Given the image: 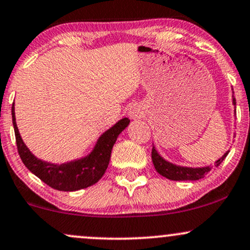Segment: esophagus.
Wrapping results in <instances>:
<instances>
[{"mask_svg":"<svg viewBox=\"0 0 250 250\" xmlns=\"http://www.w3.org/2000/svg\"><path fill=\"white\" fill-rule=\"evenodd\" d=\"M128 115L131 120L141 119L143 116V110L141 109V107H139V105H133V107H130V109H129Z\"/></svg>","mask_w":250,"mask_h":250,"instance_id":"1","label":"esophagus"}]
</instances>
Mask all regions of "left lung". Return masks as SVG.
Segmentation results:
<instances>
[{
    "label": "left lung",
    "instance_id": "left-lung-1",
    "mask_svg": "<svg viewBox=\"0 0 250 250\" xmlns=\"http://www.w3.org/2000/svg\"><path fill=\"white\" fill-rule=\"evenodd\" d=\"M233 104L236 105V100L233 96ZM229 150L226 151L223 154L222 157H220L216 162L214 163V166H206V167H183V166H177L174 163L167 161L163 157L157 153V150L153 147L151 150V160H153L154 167L156 169V171L162 176L167 177L169 180L173 181H196L202 179L207 175L209 171L213 169V167H219L222 163L223 160L226 159V156L228 155Z\"/></svg>",
    "mask_w": 250,
    "mask_h": 250
}]
</instances>
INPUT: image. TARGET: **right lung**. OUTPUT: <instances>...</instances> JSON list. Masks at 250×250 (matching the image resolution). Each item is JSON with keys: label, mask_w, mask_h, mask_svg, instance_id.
I'll use <instances>...</instances> for the list:
<instances>
[{"label": "right lung", "mask_w": 250, "mask_h": 250, "mask_svg": "<svg viewBox=\"0 0 250 250\" xmlns=\"http://www.w3.org/2000/svg\"><path fill=\"white\" fill-rule=\"evenodd\" d=\"M11 116H13V125L15 130L17 150L22 162L31 173L47 183L49 187L62 191H75L90 187L101 179L108 168L111 149L115 145L117 136L128 127L130 122V120L125 117L105 130L99 137L95 147L87 156L56 165L37 159L24 145L16 125L14 104L11 108Z\"/></svg>", "instance_id": "right-lung-1"}]
</instances>
